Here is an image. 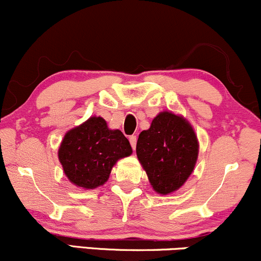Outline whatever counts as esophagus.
Here are the masks:
<instances>
[{
  "mask_svg": "<svg viewBox=\"0 0 261 261\" xmlns=\"http://www.w3.org/2000/svg\"><path fill=\"white\" fill-rule=\"evenodd\" d=\"M129 142H130L132 148L136 149V145H137V137H136V136H130V137H129Z\"/></svg>",
  "mask_w": 261,
  "mask_h": 261,
  "instance_id": "34e87169",
  "label": "esophagus"
}]
</instances>
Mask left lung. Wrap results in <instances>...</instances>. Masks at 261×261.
I'll list each match as a JSON object with an SVG mask.
<instances>
[{
  "label": "left lung",
  "mask_w": 261,
  "mask_h": 261,
  "mask_svg": "<svg viewBox=\"0 0 261 261\" xmlns=\"http://www.w3.org/2000/svg\"><path fill=\"white\" fill-rule=\"evenodd\" d=\"M137 156L154 191L168 195L176 191L194 171L198 140L194 128L181 116L164 111L139 134Z\"/></svg>",
  "instance_id": "left-lung-1"
}]
</instances>
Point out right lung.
<instances>
[{
    "mask_svg": "<svg viewBox=\"0 0 261 261\" xmlns=\"http://www.w3.org/2000/svg\"><path fill=\"white\" fill-rule=\"evenodd\" d=\"M130 154L122 132L110 129L102 117L95 116L67 132L58 151L67 178L86 190L103 185L115 164Z\"/></svg>",
    "mask_w": 261,
    "mask_h": 261,
    "instance_id": "right-lung-1",
    "label": "right lung"
}]
</instances>
